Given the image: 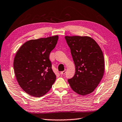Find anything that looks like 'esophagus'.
I'll return each mask as SVG.
<instances>
[{
	"label": "esophagus",
	"instance_id": "obj_1",
	"mask_svg": "<svg viewBox=\"0 0 122 122\" xmlns=\"http://www.w3.org/2000/svg\"><path fill=\"white\" fill-rule=\"evenodd\" d=\"M66 72V70H64V71H62V72H61V74L62 75H64V74H65Z\"/></svg>",
	"mask_w": 122,
	"mask_h": 122
}]
</instances>
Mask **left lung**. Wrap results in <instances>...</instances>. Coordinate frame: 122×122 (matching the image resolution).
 Segmentation results:
<instances>
[{
    "instance_id": "8db88e82",
    "label": "left lung",
    "mask_w": 122,
    "mask_h": 122,
    "mask_svg": "<svg viewBox=\"0 0 122 122\" xmlns=\"http://www.w3.org/2000/svg\"><path fill=\"white\" fill-rule=\"evenodd\" d=\"M75 66V73L68 82L79 95L86 96L95 90L103 77L104 57L99 46L88 36H65Z\"/></svg>"
}]
</instances>
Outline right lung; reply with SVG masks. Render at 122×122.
<instances>
[{"instance_id":"right-lung-1","label":"right lung","mask_w":122,"mask_h":122,"mask_svg":"<svg viewBox=\"0 0 122 122\" xmlns=\"http://www.w3.org/2000/svg\"><path fill=\"white\" fill-rule=\"evenodd\" d=\"M58 39L55 36L30 40L17 50L13 63L15 74L20 88L29 95L42 97L54 83L56 76L49 58Z\"/></svg>"}]
</instances>
